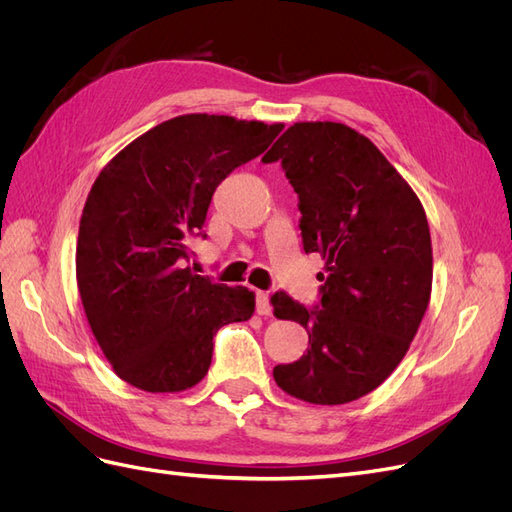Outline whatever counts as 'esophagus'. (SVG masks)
Masks as SVG:
<instances>
[{"mask_svg": "<svg viewBox=\"0 0 512 512\" xmlns=\"http://www.w3.org/2000/svg\"><path fill=\"white\" fill-rule=\"evenodd\" d=\"M256 312L260 316H271V303L267 292H256Z\"/></svg>", "mask_w": 512, "mask_h": 512, "instance_id": "34e87169", "label": "esophagus"}]
</instances>
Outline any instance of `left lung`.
I'll return each mask as SVG.
<instances>
[{
	"label": "left lung",
	"instance_id": "1",
	"mask_svg": "<svg viewBox=\"0 0 512 512\" xmlns=\"http://www.w3.org/2000/svg\"><path fill=\"white\" fill-rule=\"evenodd\" d=\"M277 160L299 194L303 250L327 260V273H318L316 307L286 292L271 297L275 318L309 335L307 354L277 365L273 378L309 404H348L393 374L425 316L427 215L380 149L344 123H294L262 158Z\"/></svg>",
	"mask_w": 512,
	"mask_h": 512
}]
</instances>
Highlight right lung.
Masks as SVG:
<instances>
[{
  "instance_id": "right-lung-1",
  "label": "right lung",
  "mask_w": 512,
  "mask_h": 512,
  "mask_svg": "<svg viewBox=\"0 0 512 512\" xmlns=\"http://www.w3.org/2000/svg\"><path fill=\"white\" fill-rule=\"evenodd\" d=\"M282 123L181 115L138 136L91 185L76 245L85 316L113 371L147 393L205 378L213 335L254 314V292L196 275L188 241L205 235L215 188L254 160Z\"/></svg>"
}]
</instances>
